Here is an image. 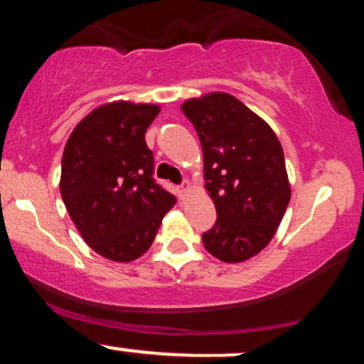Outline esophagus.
<instances>
[{"mask_svg":"<svg viewBox=\"0 0 364 364\" xmlns=\"http://www.w3.org/2000/svg\"><path fill=\"white\" fill-rule=\"evenodd\" d=\"M190 188H191L190 186V181H185L181 186H179V195L186 196L188 193H190Z\"/></svg>","mask_w":364,"mask_h":364,"instance_id":"esophagus-1","label":"esophagus"}]
</instances>
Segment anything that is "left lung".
<instances>
[{"instance_id": "1", "label": "left lung", "mask_w": 364, "mask_h": 364, "mask_svg": "<svg viewBox=\"0 0 364 364\" xmlns=\"http://www.w3.org/2000/svg\"><path fill=\"white\" fill-rule=\"evenodd\" d=\"M181 109L198 133L205 190L217 210L203 246L220 262L250 260L270 243L291 200L281 141L225 92L188 99Z\"/></svg>"}]
</instances>
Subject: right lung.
I'll return each mask as SVG.
<instances>
[{
  "mask_svg": "<svg viewBox=\"0 0 364 364\" xmlns=\"http://www.w3.org/2000/svg\"><path fill=\"white\" fill-rule=\"evenodd\" d=\"M157 104L112 101L75 127L61 159L60 191L87 245L112 262H133L152 245L176 196L154 181L145 132Z\"/></svg>",
  "mask_w": 364,
  "mask_h": 364,
  "instance_id": "add662e5",
  "label": "right lung"
}]
</instances>
